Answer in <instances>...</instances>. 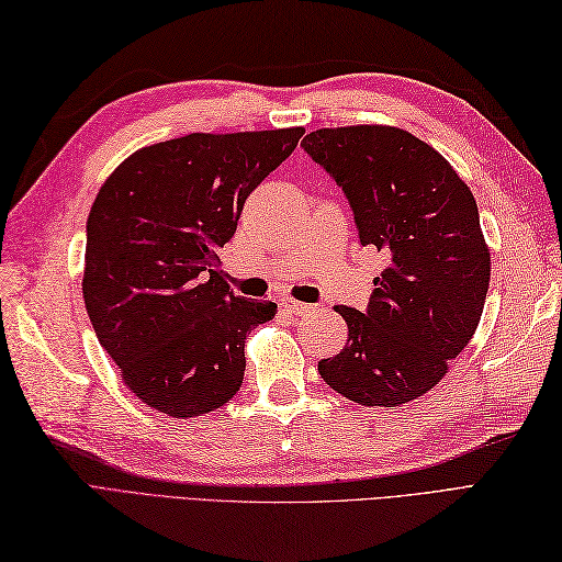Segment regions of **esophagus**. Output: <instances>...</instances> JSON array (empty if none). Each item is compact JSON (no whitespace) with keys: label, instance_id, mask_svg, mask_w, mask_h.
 <instances>
[{"label":"esophagus","instance_id":"1","mask_svg":"<svg viewBox=\"0 0 562 562\" xmlns=\"http://www.w3.org/2000/svg\"><path fill=\"white\" fill-rule=\"evenodd\" d=\"M283 310L291 314H297V317H307V314L312 312V305L297 303V300H283Z\"/></svg>","mask_w":562,"mask_h":562}]
</instances>
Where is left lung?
I'll return each mask as SVG.
<instances>
[{
	"instance_id": "left-lung-1",
	"label": "left lung",
	"mask_w": 562,
	"mask_h": 562,
	"mask_svg": "<svg viewBox=\"0 0 562 562\" xmlns=\"http://www.w3.org/2000/svg\"><path fill=\"white\" fill-rule=\"evenodd\" d=\"M303 147L344 188L360 243L386 262L364 312L334 307L348 344L319 374L352 403L405 405L439 384L482 319L491 252L474 195L441 153L395 126L319 128Z\"/></svg>"
}]
</instances>
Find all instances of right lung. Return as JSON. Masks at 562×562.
Here are the masks:
<instances>
[{
	"label": "right lung",
	"mask_w": 562,
	"mask_h": 562,
	"mask_svg": "<svg viewBox=\"0 0 562 562\" xmlns=\"http://www.w3.org/2000/svg\"><path fill=\"white\" fill-rule=\"evenodd\" d=\"M303 133H190L140 147L102 183L88 216L86 310L147 407L188 419L238 393L245 336L277 303L231 291L216 252Z\"/></svg>",
	"instance_id": "1"
}]
</instances>
